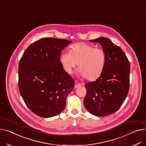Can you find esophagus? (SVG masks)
<instances>
[{"mask_svg": "<svg viewBox=\"0 0 146 146\" xmlns=\"http://www.w3.org/2000/svg\"><path fill=\"white\" fill-rule=\"evenodd\" d=\"M81 85H82V84H81L80 83H79L77 81H75V82H74V88H75V89L77 88V87L80 86Z\"/></svg>", "mask_w": 146, "mask_h": 146, "instance_id": "34e87169", "label": "esophagus"}]
</instances>
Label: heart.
<instances>
[{"mask_svg": "<svg viewBox=\"0 0 146 146\" xmlns=\"http://www.w3.org/2000/svg\"><path fill=\"white\" fill-rule=\"evenodd\" d=\"M63 69L72 73L76 66L82 77L89 80H94L102 74L106 63V54L103 49L84 43L72 45L70 52H63L60 57Z\"/></svg>", "mask_w": 146, "mask_h": 146, "instance_id": "b5f03b06", "label": "heart"}]
</instances>
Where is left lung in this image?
Masks as SVG:
<instances>
[{"mask_svg": "<svg viewBox=\"0 0 146 146\" xmlns=\"http://www.w3.org/2000/svg\"><path fill=\"white\" fill-rule=\"evenodd\" d=\"M89 42L102 46L106 63L99 78L85 84L84 105L90 113L101 117L115 113L125 100L129 90L130 65L121 48L108 38L101 37Z\"/></svg>", "mask_w": 146, "mask_h": 146, "instance_id": "left-lung-1", "label": "left lung"}]
</instances>
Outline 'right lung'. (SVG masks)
<instances>
[{
    "instance_id": "1",
    "label": "right lung",
    "mask_w": 146,
    "mask_h": 146,
    "mask_svg": "<svg viewBox=\"0 0 146 146\" xmlns=\"http://www.w3.org/2000/svg\"><path fill=\"white\" fill-rule=\"evenodd\" d=\"M72 42L46 37L29 46L19 64V89L27 108L45 118L60 113L74 82L60 62L62 51Z\"/></svg>"
}]
</instances>
